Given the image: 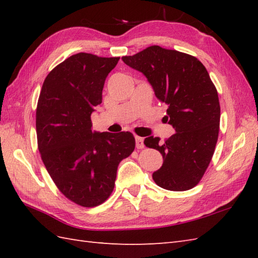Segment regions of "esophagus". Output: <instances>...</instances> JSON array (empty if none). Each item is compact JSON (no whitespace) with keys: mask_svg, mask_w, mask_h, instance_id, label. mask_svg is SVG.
I'll use <instances>...</instances> for the list:
<instances>
[{"mask_svg":"<svg viewBox=\"0 0 258 258\" xmlns=\"http://www.w3.org/2000/svg\"><path fill=\"white\" fill-rule=\"evenodd\" d=\"M135 145L136 149H143L144 147V139L140 138V136H135Z\"/></svg>","mask_w":258,"mask_h":258,"instance_id":"obj_1","label":"esophagus"}]
</instances>
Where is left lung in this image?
I'll return each mask as SVG.
<instances>
[{"label":"left lung","mask_w":258,"mask_h":258,"mask_svg":"<svg viewBox=\"0 0 258 258\" xmlns=\"http://www.w3.org/2000/svg\"><path fill=\"white\" fill-rule=\"evenodd\" d=\"M122 59L144 74L158 101L167 106L165 118L175 128L163 143L154 136L144 140L163 156L153 179L168 190L193 188L212 160L220 131V101L210 74L196 57L158 45Z\"/></svg>","instance_id":"obj_1"}]
</instances>
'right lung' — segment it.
Instances as JSON below:
<instances>
[{
  "mask_svg": "<svg viewBox=\"0 0 258 258\" xmlns=\"http://www.w3.org/2000/svg\"><path fill=\"white\" fill-rule=\"evenodd\" d=\"M118 59L74 54L48 73L38 97L36 135L42 161L61 193L84 207L108 199L119 162L135 149L131 132L92 130L91 115L102 103L104 83Z\"/></svg>",
  "mask_w": 258,
  "mask_h": 258,
  "instance_id": "add662e5",
  "label": "right lung"
}]
</instances>
